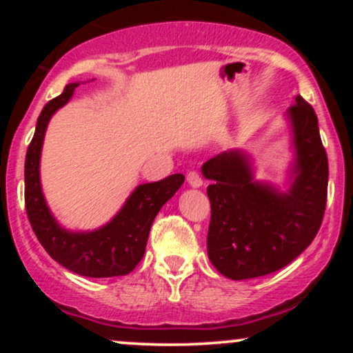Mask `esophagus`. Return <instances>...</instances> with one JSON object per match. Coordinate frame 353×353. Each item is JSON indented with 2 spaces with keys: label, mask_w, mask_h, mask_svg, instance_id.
<instances>
[{
  "label": "esophagus",
  "mask_w": 353,
  "mask_h": 353,
  "mask_svg": "<svg viewBox=\"0 0 353 353\" xmlns=\"http://www.w3.org/2000/svg\"><path fill=\"white\" fill-rule=\"evenodd\" d=\"M188 182H189L190 188H201V185H202L201 176L196 171H190L188 174Z\"/></svg>",
  "instance_id": "34e87169"
}]
</instances>
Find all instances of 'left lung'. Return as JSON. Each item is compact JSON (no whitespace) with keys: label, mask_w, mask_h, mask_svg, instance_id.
<instances>
[{"label":"left lung","mask_w":353,"mask_h":353,"mask_svg":"<svg viewBox=\"0 0 353 353\" xmlns=\"http://www.w3.org/2000/svg\"><path fill=\"white\" fill-rule=\"evenodd\" d=\"M294 159L287 189L255 179L252 159L241 149L224 151L202 165L210 201L208 254L232 281L261 277L301 255L322 224L329 163L314 108L302 96L287 109Z\"/></svg>","instance_id":"8db88e82"}]
</instances>
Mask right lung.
<instances>
[{"mask_svg":"<svg viewBox=\"0 0 353 353\" xmlns=\"http://www.w3.org/2000/svg\"><path fill=\"white\" fill-rule=\"evenodd\" d=\"M79 83L64 88L43 108L33 141L24 161V202L36 237L58 264L84 277H117L134 270L143 259L149 230L157 212L184 182L182 174L141 184L132 190L119 212L94 230H68L48 208L39 179V161L50 119L74 94Z\"/></svg>","mask_w":353,"mask_h":353,"instance_id":"obj_1","label":"right lung"}]
</instances>
